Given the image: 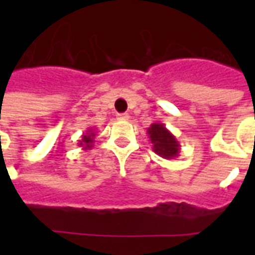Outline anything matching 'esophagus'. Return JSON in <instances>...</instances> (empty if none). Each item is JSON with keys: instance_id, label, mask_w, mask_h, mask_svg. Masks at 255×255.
<instances>
[{"instance_id": "1", "label": "esophagus", "mask_w": 255, "mask_h": 255, "mask_svg": "<svg viewBox=\"0 0 255 255\" xmlns=\"http://www.w3.org/2000/svg\"><path fill=\"white\" fill-rule=\"evenodd\" d=\"M128 118H129V115H128V114H119V115H118V119H120V120H127Z\"/></svg>"}]
</instances>
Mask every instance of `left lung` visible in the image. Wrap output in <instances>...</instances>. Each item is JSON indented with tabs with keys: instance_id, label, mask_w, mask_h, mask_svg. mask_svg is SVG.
<instances>
[{
	"instance_id": "1",
	"label": "left lung",
	"mask_w": 255,
	"mask_h": 255,
	"mask_svg": "<svg viewBox=\"0 0 255 255\" xmlns=\"http://www.w3.org/2000/svg\"><path fill=\"white\" fill-rule=\"evenodd\" d=\"M147 133L152 143V149L156 155L167 160L180 156L181 145L176 136L163 123H152L151 127L147 129Z\"/></svg>"
}]
</instances>
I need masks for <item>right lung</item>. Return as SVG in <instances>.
<instances>
[{"label":"right lung","instance_id":"right-lung-1","mask_svg":"<svg viewBox=\"0 0 255 255\" xmlns=\"http://www.w3.org/2000/svg\"><path fill=\"white\" fill-rule=\"evenodd\" d=\"M95 135L96 132L94 128H88L87 131H86V133H83L82 135V139L78 140V145L79 147H82V149H85V151H87V149H91L92 147H94V141H95Z\"/></svg>","mask_w":255,"mask_h":255}]
</instances>
